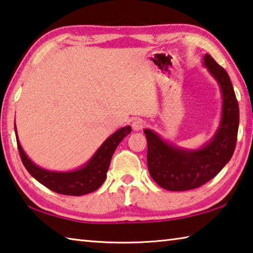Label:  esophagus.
Segmentation results:
<instances>
[{
  "label": "esophagus",
  "mask_w": 253,
  "mask_h": 253,
  "mask_svg": "<svg viewBox=\"0 0 253 253\" xmlns=\"http://www.w3.org/2000/svg\"><path fill=\"white\" fill-rule=\"evenodd\" d=\"M132 129L134 130H142L143 128L146 126V122H144L143 119H136V121L132 122Z\"/></svg>",
  "instance_id": "obj_1"
}]
</instances>
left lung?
Listing matches in <instances>:
<instances>
[{
  "mask_svg": "<svg viewBox=\"0 0 253 253\" xmlns=\"http://www.w3.org/2000/svg\"><path fill=\"white\" fill-rule=\"evenodd\" d=\"M203 65L217 81L222 93V116L215 135L195 151L176 147L156 132L145 129L147 166L152 178L169 191H188L202 186L224 168L232 157L239 128V105L230 77L210 54Z\"/></svg>",
  "mask_w": 253,
  "mask_h": 253,
  "instance_id": "obj_1",
  "label": "left lung"
}]
</instances>
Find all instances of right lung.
Here are the masks:
<instances>
[{
    "mask_svg": "<svg viewBox=\"0 0 253 253\" xmlns=\"http://www.w3.org/2000/svg\"><path fill=\"white\" fill-rule=\"evenodd\" d=\"M14 129L21 161L28 172L49 190L59 194L72 196L91 193L101 186V184L106 179L111 156H113L115 149L124 139V137L130 134L131 131L130 126H126L114 132L102 143L95 155L89 160L88 163H85L83 168L70 170V172H52V170L37 166L30 160L21 147L18 134H16V127H14Z\"/></svg>",
    "mask_w": 253,
    "mask_h": 253,
    "instance_id": "1",
    "label": "right lung"
}]
</instances>
